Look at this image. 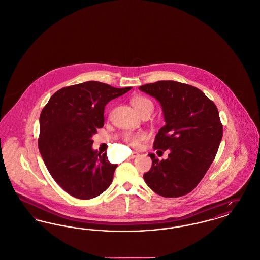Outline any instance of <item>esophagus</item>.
Wrapping results in <instances>:
<instances>
[{
    "label": "esophagus",
    "instance_id": "obj_1",
    "mask_svg": "<svg viewBox=\"0 0 260 260\" xmlns=\"http://www.w3.org/2000/svg\"><path fill=\"white\" fill-rule=\"evenodd\" d=\"M138 152H133L131 154V156H129V159H134V158H136V157H138Z\"/></svg>",
    "mask_w": 260,
    "mask_h": 260
}]
</instances>
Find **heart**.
Wrapping results in <instances>:
<instances>
[{"label":"heart","instance_id":"1","mask_svg":"<svg viewBox=\"0 0 260 260\" xmlns=\"http://www.w3.org/2000/svg\"><path fill=\"white\" fill-rule=\"evenodd\" d=\"M132 104L139 114H141L143 111H146V110H152L153 111V109H154L152 101L143 96L135 97L132 100ZM144 138H145L144 133H126L123 135V140L132 146H137L138 141Z\"/></svg>","mask_w":260,"mask_h":260}]
</instances>
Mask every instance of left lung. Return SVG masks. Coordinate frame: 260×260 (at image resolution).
<instances>
[{"mask_svg": "<svg viewBox=\"0 0 260 260\" xmlns=\"http://www.w3.org/2000/svg\"><path fill=\"white\" fill-rule=\"evenodd\" d=\"M161 105L165 125L155 137L154 149L166 151L159 161L155 154L146 184L159 196L179 198L190 192L213 162L223 137V125L213 102L199 88L173 80H160L138 87Z\"/></svg>", "mask_w": 260, "mask_h": 260, "instance_id": "1", "label": "left lung"}]
</instances>
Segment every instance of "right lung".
I'll return each instance as SVG.
<instances>
[{"label":"right lung","mask_w":260,"mask_h":260,"mask_svg":"<svg viewBox=\"0 0 260 260\" xmlns=\"http://www.w3.org/2000/svg\"><path fill=\"white\" fill-rule=\"evenodd\" d=\"M131 89L86 81L58 90L43 108L39 151L53 179L69 194L93 199L112 183L118 165L92 148V137L104 125L108 102Z\"/></svg>","instance_id":"right-lung-1"}]
</instances>
